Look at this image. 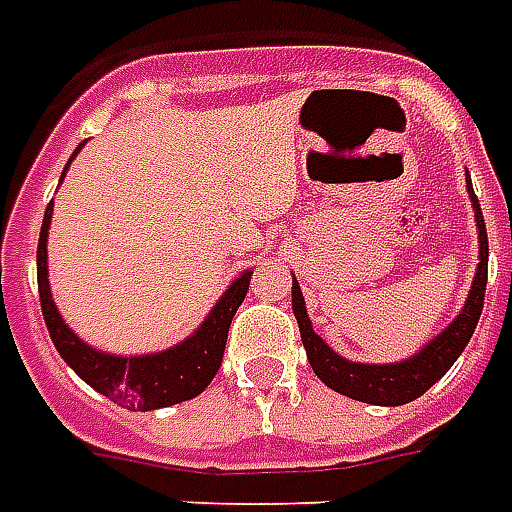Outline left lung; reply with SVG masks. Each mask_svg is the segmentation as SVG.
Here are the masks:
<instances>
[{"mask_svg":"<svg viewBox=\"0 0 512 512\" xmlns=\"http://www.w3.org/2000/svg\"><path fill=\"white\" fill-rule=\"evenodd\" d=\"M467 191H470L472 207H475V221H478V272H475V280H472L470 297L464 302V310L453 318V324L448 329H443L434 340H429V345H424L416 356L397 361V364H359V361L343 359L340 353H334L313 332V324H310L305 310V299H302V288L294 280V286H291V307H294V315H297L307 361H310L315 375L324 380L332 391L343 394V397L367 402V405H405V402H413L421 394H426L437 380L443 378L445 372L451 370L453 361L459 359L461 351L467 348L472 332L478 326L480 313H483L486 280H489V234H486L483 213H480L478 197L472 191L470 180H467Z\"/></svg>","mask_w":512,"mask_h":512,"instance_id":"obj_1","label":"left lung"}]
</instances>
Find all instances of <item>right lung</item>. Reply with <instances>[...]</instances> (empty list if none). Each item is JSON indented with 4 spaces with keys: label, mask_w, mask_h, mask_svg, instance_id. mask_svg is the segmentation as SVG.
I'll list each match as a JSON object with an SVG mask.
<instances>
[{
    "label": "right lung",
    "mask_w": 512,
    "mask_h": 512,
    "mask_svg": "<svg viewBox=\"0 0 512 512\" xmlns=\"http://www.w3.org/2000/svg\"><path fill=\"white\" fill-rule=\"evenodd\" d=\"M83 145L86 142H80V148ZM80 148L72 153V159L78 156ZM67 167H64V175H67ZM51 215L53 202L42 218L40 245H37V286H40L45 326L51 332V340L56 351L61 353V359L67 361L69 367L78 372L88 386L96 388L102 397L113 399L115 405L126 407V410L145 413V410H159V407L178 405V402L199 397L210 386V380L215 378V372L224 361L229 324H232L237 307L242 305V299L248 294L253 272H242L240 278L226 288L224 297L215 302L205 324L175 348L148 353V356L102 353L83 343L78 334L64 324V318L53 305L51 286H48V226H51Z\"/></svg>",
    "instance_id": "obj_1"
}]
</instances>
